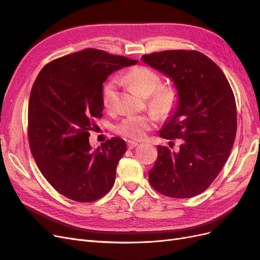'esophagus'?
<instances>
[{"instance_id": "34e87169", "label": "esophagus", "mask_w": 260, "mask_h": 260, "mask_svg": "<svg viewBox=\"0 0 260 260\" xmlns=\"http://www.w3.org/2000/svg\"><path fill=\"white\" fill-rule=\"evenodd\" d=\"M138 145V142H136V141H128L127 142V146H128V148L129 149H132V148H135L136 146Z\"/></svg>"}]
</instances>
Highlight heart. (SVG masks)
I'll list each match as a JSON object with an SVG mask.
<instances>
[{
  "instance_id": "heart-1",
  "label": "heart",
  "mask_w": 260,
  "mask_h": 260,
  "mask_svg": "<svg viewBox=\"0 0 260 260\" xmlns=\"http://www.w3.org/2000/svg\"><path fill=\"white\" fill-rule=\"evenodd\" d=\"M122 81L132 85L143 96H148V106L160 116L168 115L177 104L178 91L171 85L160 86L161 79L158 74L145 66H136L129 69L122 77ZM118 81L108 80L102 92V99L106 109H113L116 105ZM153 115L128 116L116 125V132L130 139L140 140L153 127Z\"/></svg>"
}]
</instances>
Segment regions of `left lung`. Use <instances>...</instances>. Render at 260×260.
I'll return each instance as SVG.
<instances>
[{
	"label": "left lung",
	"mask_w": 260,
	"mask_h": 260,
	"mask_svg": "<svg viewBox=\"0 0 260 260\" xmlns=\"http://www.w3.org/2000/svg\"><path fill=\"white\" fill-rule=\"evenodd\" d=\"M141 59L167 76L178 91L177 104L159 137L182 139L177 152L157 146L148 181L169 198H193L212 183L230 155L237 135L232 89L222 70L198 51H162Z\"/></svg>",
	"instance_id": "8db88e82"
}]
</instances>
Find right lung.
<instances>
[{
    "label": "right lung",
    "instance_id": "1",
    "mask_svg": "<svg viewBox=\"0 0 260 260\" xmlns=\"http://www.w3.org/2000/svg\"><path fill=\"white\" fill-rule=\"evenodd\" d=\"M138 60L85 49L45 65L28 104L31 153L49 183L61 195L94 202L111 191L118 161L127 151L115 137L93 149L94 118L103 116V83L108 76Z\"/></svg>",
    "mask_w": 260,
    "mask_h": 260
}]
</instances>
